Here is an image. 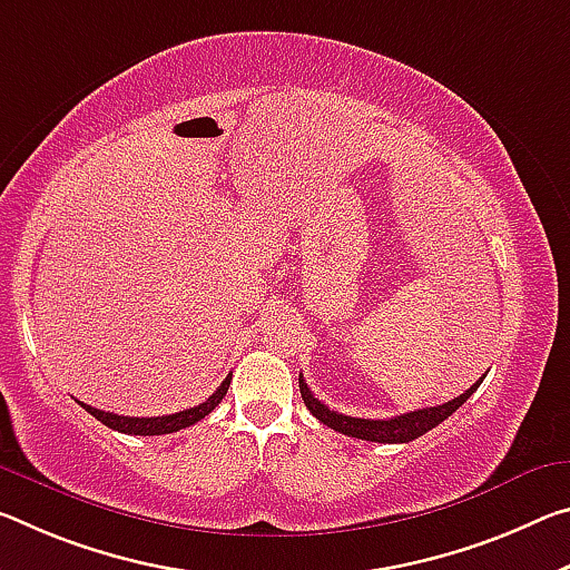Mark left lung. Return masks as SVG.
<instances>
[{
    "label": "left lung",
    "instance_id": "left-lung-1",
    "mask_svg": "<svg viewBox=\"0 0 570 570\" xmlns=\"http://www.w3.org/2000/svg\"><path fill=\"white\" fill-rule=\"evenodd\" d=\"M482 381L484 377H480V381L469 387V391L459 395V399L449 401L444 405H433V409H419L411 413H401V415H393V419H355V415L332 411L330 405H324L320 399H314V393L309 391V385L304 383L302 375H299V391H302V401L306 409H309L314 419H320L324 426L345 433V436H352V439L375 441V444H409V441L423 436L426 431L436 429L441 421H446L449 415L459 409V405L466 403L469 395H472L476 387L482 385Z\"/></svg>",
    "mask_w": 570,
    "mask_h": 570
}]
</instances>
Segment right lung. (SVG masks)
<instances>
[{
    "label": "right lung",
    "instance_id": "add662e5",
    "mask_svg": "<svg viewBox=\"0 0 570 570\" xmlns=\"http://www.w3.org/2000/svg\"><path fill=\"white\" fill-rule=\"evenodd\" d=\"M228 385H230V375L225 377V381L218 385V391H215L210 399L205 403L195 405V409H187V411H179V413H169V415H155V419H134V415H119V413H106L101 409H94V405H86L80 403L83 409L104 423V426L114 429V431H121V433H134V436H161V433H175L179 429H187L193 426V423L203 421L207 413H210L215 405H218L225 393H228Z\"/></svg>",
    "mask_w": 570,
    "mask_h": 570
}]
</instances>
